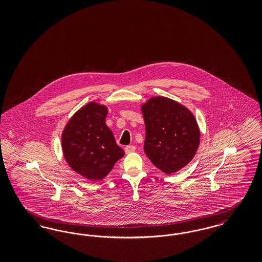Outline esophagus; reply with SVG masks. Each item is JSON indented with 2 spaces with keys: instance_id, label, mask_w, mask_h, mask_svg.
<instances>
[{
  "instance_id": "esophagus-1",
  "label": "esophagus",
  "mask_w": 262,
  "mask_h": 262,
  "mask_svg": "<svg viewBox=\"0 0 262 262\" xmlns=\"http://www.w3.org/2000/svg\"><path fill=\"white\" fill-rule=\"evenodd\" d=\"M134 151H136V146H134V145H127V146H125V152L126 154L132 153V152H134Z\"/></svg>"
}]
</instances>
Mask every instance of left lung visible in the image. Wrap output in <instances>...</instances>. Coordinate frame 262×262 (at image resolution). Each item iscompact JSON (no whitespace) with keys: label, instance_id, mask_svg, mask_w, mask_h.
Listing matches in <instances>:
<instances>
[{"label":"left lung","instance_id":"left-lung-1","mask_svg":"<svg viewBox=\"0 0 262 262\" xmlns=\"http://www.w3.org/2000/svg\"><path fill=\"white\" fill-rule=\"evenodd\" d=\"M145 123L144 152L165 174L184 168L195 155L200 127L192 113L174 100L150 98L141 107Z\"/></svg>","mask_w":262,"mask_h":262}]
</instances>
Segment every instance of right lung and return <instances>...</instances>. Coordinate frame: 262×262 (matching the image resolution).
<instances>
[{"label":"right lung","instance_id":"add662e5","mask_svg":"<svg viewBox=\"0 0 262 262\" xmlns=\"http://www.w3.org/2000/svg\"><path fill=\"white\" fill-rule=\"evenodd\" d=\"M107 113L105 106L90 102L75 113L62 132L66 161L76 173L91 181L105 178L125 154L106 125Z\"/></svg>","mask_w":262,"mask_h":262}]
</instances>
